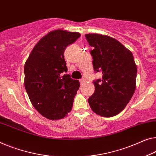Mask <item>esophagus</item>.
Returning a JSON list of instances; mask_svg holds the SVG:
<instances>
[{"label":"esophagus","instance_id":"34e87169","mask_svg":"<svg viewBox=\"0 0 156 156\" xmlns=\"http://www.w3.org/2000/svg\"><path fill=\"white\" fill-rule=\"evenodd\" d=\"M79 81H80V84H83V83H85V79H83V78H82V79H80V80H79Z\"/></svg>","mask_w":156,"mask_h":156}]
</instances>
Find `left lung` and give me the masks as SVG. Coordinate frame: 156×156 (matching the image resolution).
<instances>
[{
  "label": "left lung",
  "mask_w": 156,
  "mask_h": 156,
  "mask_svg": "<svg viewBox=\"0 0 156 156\" xmlns=\"http://www.w3.org/2000/svg\"><path fill=\"white\" fill-rule=\"evenodd\" d=\"M95 72L102 79L93 81L94 93L88 99L90 108L104 117L116 115L125 108L136 88L137 69L132 53L115 39L104 35H85Z\"/></svg>",
  "instance_id": "left-lung-1"
}]
</instances>
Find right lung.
<instances>
[{
    "instance_id": "add662e5",
    "label": "right lung",
    "mask_w": 156,
    "mask_h": 156,
    "mask_svg": "<svg viewBox=\"0 0 156 156\" xmlns=\"http://www.w3.org/2000/svg\"><path fill=\"white\" fill-rule=\"evenodd\" d=\"M80 36L55 30L39 41L24 65V86L34 107L50 120L64 118L73 107L80 87L67 72L64 51Z\"/></svg>"
}]
</instances>
